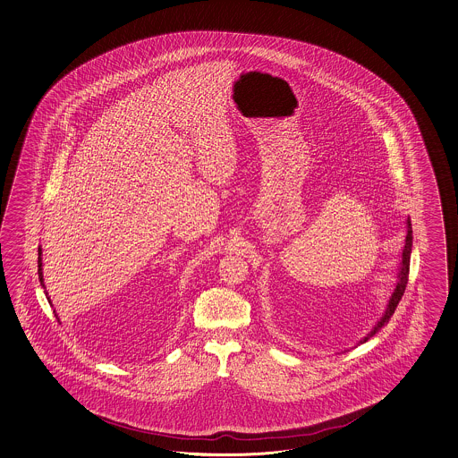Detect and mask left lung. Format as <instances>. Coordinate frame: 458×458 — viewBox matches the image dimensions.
Segmentation results:
<instances>
[{
  "instance_id": "obj_1",
  "label": "left lung",
  "mask_w": 458,
  "mask_h": 458,
  "mask_svg": "<svg viewBox=\"0 0 458 458\" xmlns=\"http://www.w3.org/2000/svg\"><path fill=\"white\" fill-rule=\"evenodd\" d=\"M411 253H412V224H411V216H409V220H407V236H405V245H403V250H402V263L401 269H399V276H397V284H395V290L392 293L391 300H389V304H387V310L384 312V316H382V319H380L377 326L370 331V335L368 337H364L360 343H366L369 337H372V335H376L377 331H379L380 327L384 326L386 323H389V319H391L392 314L395 311V308H397V304L401 302L402 296H403V293H405V286H407V281H409V269H411Z\"/></svg>"
}]
</instances>
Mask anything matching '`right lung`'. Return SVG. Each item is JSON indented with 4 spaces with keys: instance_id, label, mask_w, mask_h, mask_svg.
Instances as JSON below:
<instances>
[{
    "instance_id": "add662e5",
    "label": "right lung",
    "mask_w": 458,
    "mask_h": 458,
    "mask_svg": "<svg viewBox=\"0 0 458 458\" xmlns=\"http://www.w3.org/2000/svg\"><path fill=\"white\" fill-rule=\"evenodd\" d=\"M38 255H39V257H38V275H39V281H41V284H43V269H41V265H43V263H41V248L38 250ZM43 286H45V284H43ZM47 300H49V298H47ZM49 302H51V300H49Z\"/></svg>"
}]
</instances>
